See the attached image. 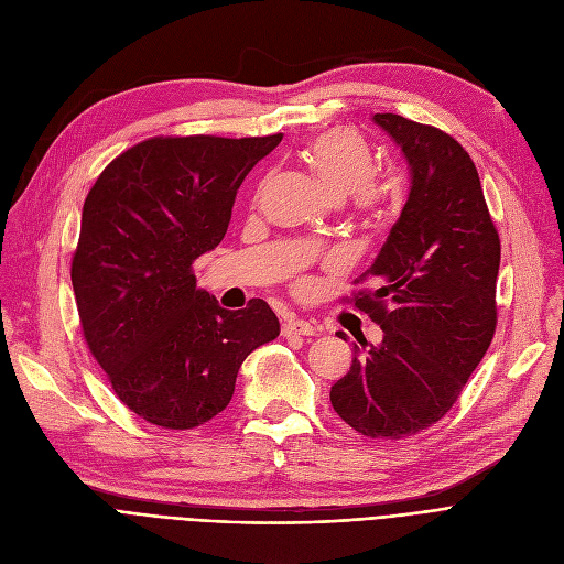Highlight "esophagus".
<instances>
[{"mask_svg":"<svg viewBox=\"0 0 564 564\" xmlns=\"http://www.w3.org/2000/svg\"><path fill=\"white\" fill-rule=\"evenodd\" d=\"M315 324L306 322V319H297V317H290L288 322H283L281 334L288 336H315Z\"/></svg>","mask_w":564,"mask_h":564,"instance_id":"34e87169","label":"esophagus"}]
</instances>
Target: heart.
I'll use <instances>...</instances> for the list:
<instances>
[{"label": "heart", "mask_w": 564, "mask_h": 564, "mask_svg": "<svg viewBox=\"0 0 564 564\" xmlns=\"http://www.w3.org/2000/svg\"><path fill=\"white\" fill-rule=\"evenodd\" d=\"M302 158L332 198L351 196L354 207L361 213H375L387 203L389 187L372 173L375 158L370 148L354 132L345 128L324 130L308 141Z\"/></svg>", "instance_id": "b5f03b06"}]
</instances>
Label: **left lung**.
Wrapping results in <instances>:
<instances>
[{
	"label": "left lung",
	"instance_id": "1",
	"mask_svg": "<svg viewBox=\"0 0 564 564\" xmlns=\"http://www.w3.org/2000/svg\"><path fill=\"white\" fill-rule=\"evenodd\" d=\"M375 123L400 145L411 189L370 270L354 281H375L351 302L383 340L364 338L366 351L354 345L329 398L357 432L402 438L446 416L491 345L500 240L462 143L398 113H375Z\"/></svg>",
	"mask_w": 564,
	"mask_h": 564
}]
</instances>
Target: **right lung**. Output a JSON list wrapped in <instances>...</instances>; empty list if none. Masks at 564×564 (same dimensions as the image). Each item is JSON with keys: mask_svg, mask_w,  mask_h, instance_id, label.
<instances>
[{"mask_svg": "<svg viewBox=\"0 0 564 564\" xmlns=\"http://www.w3.org/2000/svg\"><path fill=\"white\" fill-rule=\"evenodd\" d=\"M281 139H145L109 162L84 200L70 270L82 334L118 400L148 423L192 430L215 419L242 361L281 332L267 302L226 311L192 272Z\"/></svg>", "mask_w": 564, "mask_h": 564, "instance_id": "1", "label": "right lung"}]
</instances>
